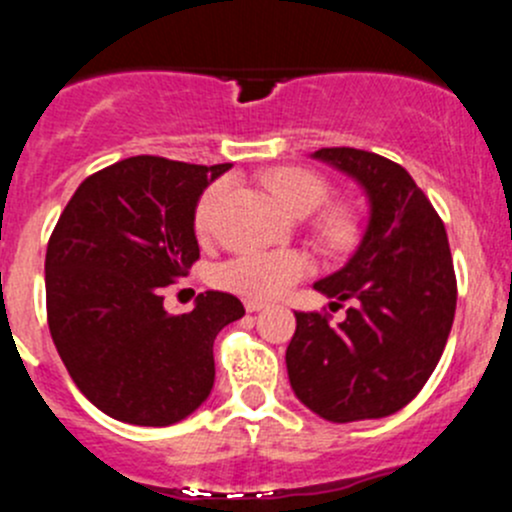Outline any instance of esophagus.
<instances>
[{
	"instance_id": "34e87169",
	"label": "esophagus",
	"mask_w": 512,
	"mask_h": 512,
	"mask_svg": "<svg viewBox=\"0 0 512 512\" xmlns=\"http://www.w3.org/2000/svg\"><path fill=\"white\" fill-rule=\"evenodd\" d=\"M263 308H266V303H263V301H251V298H249V301H246V311H249V313L263 311Z\"/></svg>"
}]
</instances>
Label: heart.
<instances>
[{"mask_svg":"<svg viewBox=\"0 0 512 512\" xmlns=\"http://www.w3.org/2000/svg\"><path fill=\"white\" fill-rule=\"evenodd\" d=\"M266 186L273 199L293 216H308L326 201L328 189L321 176L306 169H276L266 176ZM226 184H214L196 206L194 224L201 236L209 234L214 214L224 199ZM331 246H343L351 239L353 224L346 214H331L321 226ZM311 273V258L303 251H263V254H241L219 263L214 268V283L224 291L239 293L251 301H268Z\"/></svg>","mask_w":512,"mask_h":512,"instance_id":"b5f03b06","label":"heart"}]
</instances>
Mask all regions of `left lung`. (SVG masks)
I'll list each match as a JSON object with an SVG mask.
<instances>
[{
    "label": "left lung",
    "mask_w": 512,
    "mask_h": 512,
    "mask_svg": "<svg viewBox=\"0 0 512 512\" xmlns=\"http://www.w3.org/2000/svg\"><path fill=\"white\" fill-rule=\"evenodd\" d=\"M311 156L361 184L368 226L346 266L313 283L333 298L331 308L353 301L346 318L296 313L288 381L303 406L331 423L386 418L421 393L443 356L458 298L448 234L396 161L351 146Z\"/></svg>",
    "instance_id": "obj_1"
}]
</instances>
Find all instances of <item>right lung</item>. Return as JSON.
<instances>
[{
    "instance_id": "1",
    "label": "right lung",
    "mask_w": 512,
    "mask_h": 512,
    "mask_svg": "<svg viewBox=\"0 0 512 512\" xmlns=\"http://www.w3.org/2000/svg\"><path fill=\"white\" fill-rule=\"evenodd\" d=\"M231 164L131 156L79 184L47 246V321L79 391L131 426L184 421L214 388V341L244 303L206 291L171 316L164 291L199 258L196 204Z\"/></svg>"
}]
</instances>
